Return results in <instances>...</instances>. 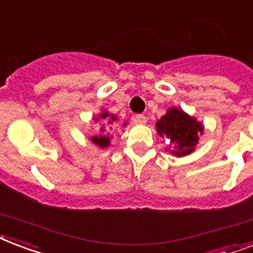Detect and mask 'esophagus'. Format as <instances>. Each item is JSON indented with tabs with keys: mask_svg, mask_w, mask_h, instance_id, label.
<instances>
[{
	"mask_svg": "<svg viewBox=\"0 0 253 253\" xmlns=\"http://www.w3.org/2000/svg\"><path fill=\"white\" fill-rule=\"evenodd\" d=\"M134 122L136 123V125H144V123L147 122V118L144 117V115H135L134 117Z\"/></svg>",
	"mask_w": 253,
	"mask_h": 253,
	"instance_id": "1",
	"label": "esophagus"
}]
</instances>
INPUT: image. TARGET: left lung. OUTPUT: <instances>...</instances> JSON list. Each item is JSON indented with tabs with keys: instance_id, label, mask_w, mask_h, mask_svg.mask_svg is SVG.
Masks as SVG:
<instances>
[{
	"instance_id": "obj_1",
	"label": "left lung",
	"mask_w": 253,
	"mask_h": 253,
	"mask_svg": "<svg viewBox=\"0 0 253 253\" xmlns=\"http://www.w3.org/2000/svg\"><path fill=\"white\" fill-rule=\"evenodd\" d=\"M157 131L161 136L169 140L166 151H169L173 157L182 158L195 151L200 135L204 132V126L195 117L182 109L171 107L157 121Z\"/></svg>"
}]
</instances>
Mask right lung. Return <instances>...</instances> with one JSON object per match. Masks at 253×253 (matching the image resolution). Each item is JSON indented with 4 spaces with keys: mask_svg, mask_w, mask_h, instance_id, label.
Returning <instances> with one entry per match:
<instances>
[{
    "mask_svg": "<svg viewBox=\"0 0 253 253\" xmlns=\"http://www.w3.org/2000/svg\"><path fill=\"white\" fill-rule=\"evenodd\" d=\"M94 122L101 123V127H99V134L95 135V136H91L90 138V142L92 144H95L96 147L99 148H106L110 146V140H111V135H110L109 130L113 128V123L118 121V117L115 114L109 113L107 110H102L101 113L94 117ZM123 126H127V122L123 123Z\"/></svg>",
    "mask_w": 253,
    "mask_h": 253,
    "instance_id": "1",
    "label": "right lung"
}]
</instances>
